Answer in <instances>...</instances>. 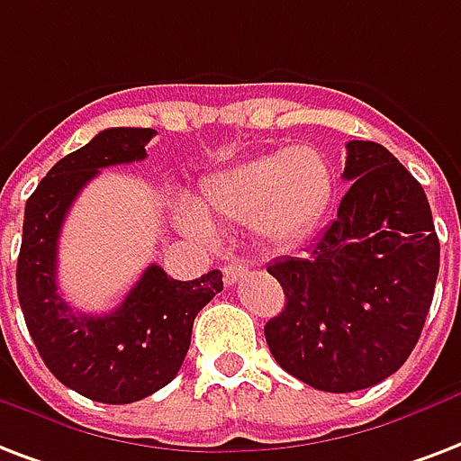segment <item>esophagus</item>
I'll list each match as a JSON object with an SVG mask.
<instances>
[{
    "label": "esophagus",
    "instance_id": "34e87169",
    "mask_svg": "<svg viewBox=\"0 0 461 461\" xmlns=\"http://www.w3.org/2000/svg\"><path fill=\"white\" fill-rule=\"evenodd\" d=\"M244 273H246V263H241V261L227 263V266L222 268L224 285H234V283H237L239 277L244 276Z\"/></svg>",
    "mask_w": 461,
    "mask_h": 461
}]
</instances>
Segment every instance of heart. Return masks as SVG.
Here are the masks:
<instances>
[{"label":"heart","instance_id":"1","mask_svg":"<svg viewBox=\"0 0 461 461\" xmlns=\"http://www.w3.org/2000/svg\"><path fill=\"white\" fill-rule=\"evenodd\" d=\"M333 176L329 161L314 147H293L266 154L210 176L200 188V212L178 210L185 234L210 237V220L254 224L270 244L304 237L329 205Z\"/></svg>","mask_w":461,"mask_h":461}]
</instances>
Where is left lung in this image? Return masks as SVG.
<instances>
[{
  "label": "left lung",
  "mask_w": 461,
  "mask_h": 461,
  "mask_svg": "<svg viewBox=\"0 0 461 461\" xmlns=\"http://www.w3.org/2000/svg\"><path fill=\"white\" fill-rule=\"evenodd\" d=\"M353 181L339 215L300 258L270 263L285 307L266 324L277 365L346 394L394 375L416 348L440 270L426 191L377 142L346 145Z\"/></svg>",
  "instance_id": "1"
}]
</instances>
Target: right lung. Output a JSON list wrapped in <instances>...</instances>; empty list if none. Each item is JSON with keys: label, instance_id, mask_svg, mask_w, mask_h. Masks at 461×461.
Here are the masks:
<instances>
[{"label": "right lung", "instance_id": "obj_1", "mask_svg": "<svg viewBox=\"0 0 461 461\" xmlns=\"http://www.w3.org/2000/svg\"><path fill=\"white\" fill-rule=\"evenodd\" d=\"M152 128H108L67 154L26 200L16 290L28 333L48 370L77 394L132 403L159 392L181 370L193 321L222 290V273L174 280L149 266L108 314H82L58 293V239L79 191L105 167L142 161Z\"/></svg>", "mask_w": 461, "mask_h": 461}]
</instances>
